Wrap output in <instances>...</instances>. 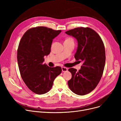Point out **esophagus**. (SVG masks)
I'll list each match as a JSON object with an SVG mask.
<instances>
[{
	"instance_id": "34e87169",
	"label": "esophagus",
	"mask_w": 121,
	"mask_h": 121,
	"mask_svg": "<svg viewBox=\"0 0 121 121\" xmlns=\"http://www.w3.org/2000/svg\"><path fill=\"white\" fill-rule=\"evenodd\" d=\"M62 71L63 72H66L68 71V68L64 67H62Z\"/></svg>"
}]
</instances>
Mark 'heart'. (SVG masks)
Wrapping results in <instances>:
<instances>
[{
    "instance_id": "b5f03b06",
    "label": "heart",
    "mask_w": 121,
    "mask_h": 121,
    "mask_svg": "<svg viewBox=\"0 0 121 121\" xmlns=\"http://www.w3.org/2000/svg\"><path fill=\"white\" fill-rule=\"evenodd\" d=\"M66 40H73H73L72 39V38H68V39H67Z\"/></svg>"
}]
</instances>
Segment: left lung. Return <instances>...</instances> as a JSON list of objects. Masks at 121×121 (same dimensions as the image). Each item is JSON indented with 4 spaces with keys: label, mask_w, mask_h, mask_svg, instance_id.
Returning a JSON list of instances; mask_svg holds the SVG:
<instances>
[{
    "label": "left lung",
    "mask_w": 121,
    "mask_h": 121,
    "mask_svg": "<svg viewBox=\"0 0 121 121\" xmlns=\"http://www.w3.org/2000/svg\"><path fill=\"white\" fill-rule=\"evenodd\" d=\"M65 33L77 40L74 58L82 62L78 72L74 68L68 69L72 75L68 86L75 94L85 95L96 87L102 77L105 63L104 44L99 34L90 28H75Z\"/></svg>",
    "instance_id": "8db88e82"
}]
</instances>
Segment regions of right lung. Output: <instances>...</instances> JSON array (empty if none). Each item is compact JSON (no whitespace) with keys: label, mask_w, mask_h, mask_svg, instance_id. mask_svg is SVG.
<instances>
[{"label":"right lung","mask_w":121,"mask_h":121,"mask_svg":"<svg viewBox=\"0 0 121 121\" xmlns=\"http://www.w3.org/2000/svg\"><path fill=\"white\" fill-rule=\"evenodd\" d=\"M61 30L46 27L31 28L24 33L19 43L17 60L22 79L30 90L42 95L52 88L60 67L52 68L43 64L44 56L50 52L52 41Z\"/></svg>","instance_id":"obj_1"}]
</instances>
